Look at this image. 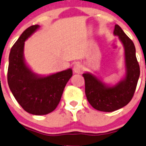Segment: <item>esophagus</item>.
<instances>
[{
	"instance_id": "esophagus-1",
	"label": "esophagus",
	"mask_w": 146,
	"mask_h": 146,
	"mask_svg": "<svg viewBox=\"0 0 146 146\" xmlns=\"http://www.w3.org/2000/svg\"><path fill=\"white\" fill-rule=\"evenodd\" d=\"M73 70H74V72L76 74H80L84 71V67L80 63H76L74 66Z\"/></svg>"
}]
</instances>
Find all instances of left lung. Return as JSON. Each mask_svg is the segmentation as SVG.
Wrapping results in <instances>:
<instances>
[{
  "mask_svg": "<svg viewBox=\"0 0 146 146\" xmlns=\"http://www.w3.org/2000/svg\"><path fill=\"white\" fill-rule=\"evenodd\" d=\"M114 35L118 36L124 48L125 73L123 79L115 85L110 86L90 72L83 74L85 79V93L88 103L94 109L101 111H114L131 101L140 72L132 40L118 25L114 27Z\"/></svg>",
  "mask_w": 146,
  "mask_h": 146,
  "instance_id": "8db88e82",
  "label": "left lung"
}]
</instances>
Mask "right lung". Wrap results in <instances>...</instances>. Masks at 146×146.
<instances>
[{
  "label": "right lung",
  "instance_id": "right-lung-1",
  "mask_svg": "<svg viewBox=\"0 0 146 146\" xmlns=\"http://www.w3.org/2000/svg\"><path fill=\"white\" fill-rule=\"evenodd\" d=\"M29 27L12 47L9 57L7 80L12 94L29 114L45 115L53 111L60 101L64 88L72 76V69L44 76L35 73L24 58L25 41L39 29Z\"/></svg>",
  "mask_w": 146,
  "mask_h": 146
}]
</instances>
